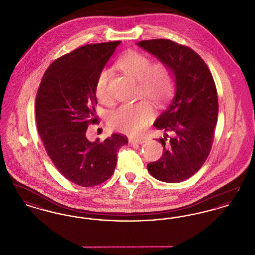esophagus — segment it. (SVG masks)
Wrapping results in <instances>:
<instances>
[{"mask_svg":"<svg viewBox=\"0 0 255 255\" xmlns=\"http://www.w3.org/2000/svg\"><path fill=\"white\" fill-rule=\"evenodd\" d=\"M129 142L131 144H142L144 143V140H141V139H133V138H130L129 139Z\"/></svg>","mask_w":255,"mask_h":255,"instance_id":"obj_1","label":"esophagus"}]
</instances>
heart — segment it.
I'll list each match as a JSON object with an SVG mask.
<instances>
[{"mask_svg":"<svg viewBox=\"0 0 255 255\" xmlns=\"http://www.w3.org/2000/svg\"><path fill=\"white\" fill-rule=\"evenodd\" d=\"M122 72L137 81V97L146 98L153 103H164L175 89V77L169 66L164 62L152 63L145 54L130 50L117 62ZM96 97L101 103H109V72L102 70L96 81ZM153 117L152 106L144 100L135 104H124L109 115V126L116 131L137 135L141 133Z\"/></svg>","mask_w":255,"mask_h":255,"instance_id":"1","label":"heart"}]
</instances>
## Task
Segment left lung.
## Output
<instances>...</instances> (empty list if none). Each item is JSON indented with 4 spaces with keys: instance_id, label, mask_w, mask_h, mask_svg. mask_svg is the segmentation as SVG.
<instances>
[{
    "instance_id": "obj_1",
    "label": "left lung",
    "mask_w": 255,
    "mask_h": 255,
    "mask_svg": "<svg viewBox=\"0 0 255 255\" xmlns=\"http://www.w3.org/2000/svg\"><path fill=\"white\" fill-rule=\"evenodd\" d=\"M137 45L166 63L176 82L175 97L154 123L164 131L158 139L163 152L147 169L161 182L185 181L203 166L213 143L219 109L214 79L205 61L189 47L168 39Z\"/></svg>"
}]
</instances>
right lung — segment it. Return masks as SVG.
Listing matches in <instances>:
<instances>
[{
    "label": "right lung",
    "instance_id": "add662e5",
    "mask_svg": "<svg viewBox=\"0 0 255 255\" xmlns=\"http://www.w3.org/2000/svg\"><path fill=\"white\" fill-rule=\"evenodd\" d=\"M121 41L79 47L53 61L37 91V130L47 154L69 181L92 187L107 181L127 136L113 133L104 141L86 137L96 124V81Z\"/></svg>",
    "mask_w": 255,
    "mask_h": 255
}]
</instances>
